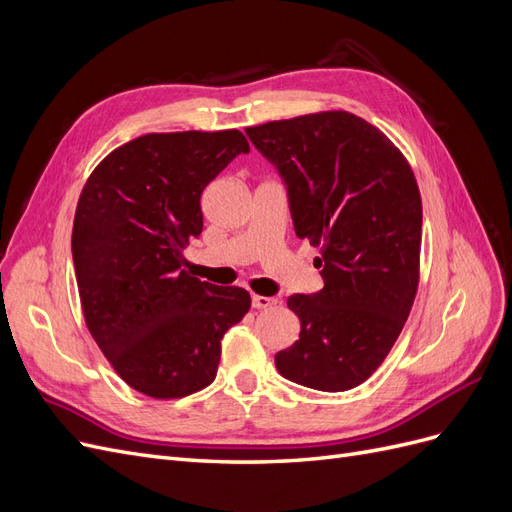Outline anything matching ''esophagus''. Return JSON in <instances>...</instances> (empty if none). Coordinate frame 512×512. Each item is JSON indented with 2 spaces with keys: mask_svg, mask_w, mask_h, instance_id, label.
I'll return each mask as SVG.
<instances>
[{
  "mask_svg": "<svg viewBox=\"0 0 512 512\" xmlns=\"http://www.w3.org/2000/svg\"><path fill=\"white\" fill-rule=\"evenodd\" d=\"M275 303H277V299H273V297H262V294H252V305L256 309H269Z\"/></svg>",
  "mask_w": 512,
  "mask_h": 512,
  "instance_id": "34e87169",
  "label": "esophagus"
}]
</instances>
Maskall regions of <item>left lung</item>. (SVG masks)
<instances>
[{
  "label": "left lung",
  "mask_w": 512,
  "mask_h": 512,
  "mask_svg": "<svg viewBox=\"0 0 512 512\" xmlns=\"http://www.w3.org/2000/svg\"><path fill=\"white\" fill-rule=\"evenodd\" d=\"M245 134L284 179L297 237L320 247L324 288L288 297L301 333L275 367L316 391L354 389L386 359L416 297L423 205L412 168L376 126L346 111Z\"/></svg>",
  "instance_id": "1"
}]
</instances>
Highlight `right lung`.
Here are the masks:
<instances>
[{
	"label": "right lung",
	"mask_w": 512,
	"mask_h": 512,
	"mask_svg": "<svg viewBox=\"0 0 512 512\" xmlns=\"http://www.w3.org/2000/svg\"><path fill=\"white\" fill-rule=\"evenodd\" d=\"M250 151L239 130L145 134L89 175L76 205L72 258L87 329L134 391L177 399L218 374L224 333L250 292L185 271L203 232L200 194Z\"/></svg>",
	"instance_id": "add662e5"
}]
</instances>
